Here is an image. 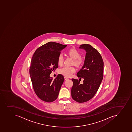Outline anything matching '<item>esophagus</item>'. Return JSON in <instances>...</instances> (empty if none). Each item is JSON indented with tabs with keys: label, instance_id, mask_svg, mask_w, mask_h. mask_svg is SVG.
Here are the masks:
<instances>
[{
	"label": "esophagus",
	"instance_id": "1",
	"mask_svg": "<svg viewBox=\"0 0 132 132\" xmlns=\"http://www.w3.org/2000/svg\"><path fill=\"white\" fill-rule=\"evenodd\" d=\"M64 79H65V80H68V79H69V78H68V77H64Z\"/></svg>",
	"mask_w": 132,
	"mask_h": 132
}]
</instances>
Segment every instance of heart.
I'll use <instances>...</instances> for the list:
<instances>
[{"label": "heart", "mask_w": 132, "mask_h": 132, "mask_svg": "<svg viewBox=\"0 0 132 132\" xmlns=\"http://www.w3.org/2000/svg\"><path fill=\"white\" fill-rule=\"evenodd\" d=\"M68 54L74 59V64L76 66L79 67L83 64L84 60L83 59L80 57V54L75 49H71L68 52ZM64 56L62 54H59L58 57L57 62L59 65L62 66L64 63ZM75 69L73 67H71L65 66L59 70V72L61 74L65 76L66 77H70L75 72Z\"/></svg>", "instance_id": "obj_1"}]
</instances>
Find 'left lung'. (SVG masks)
<instances>
[{"label":"left lung","instance_id":"left-lung-1","mask_svg":"<svg viewBox=\"0 0 132 132\" xmlns=\"http://www.w3.org/2000/svg\"><path fill=\"white\" fill-rule=\"evenodd\" d=\"M79 49L86 51L83 66L77 73L79 79H72V97L78 103H84L91 99L98 90L103 78V60L99 52L90 44L81 45Z\"/></svg>","mask_w":132,"mask_h":132}]
</instances>
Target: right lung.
<instances>
[{
  "instance_id": "obj_1",
  "label": "right lung",
  "mask_w": 132,
  "mask_h": 132,
  "mask_svg": "<svg viewBox=\"0 0 132 132\" xmlns=\"http://www.w3.org/2000/svg\"><path fill=\"white\" fill-rule=\"evenodd\" d=\"M66 47L49 42L37 49L33 55L29 74L34 91L42 101L50 103L58 98L64 77L59 74L53 79L50 74L58 68V56Z\"/></svg>"
}]
</instances>
